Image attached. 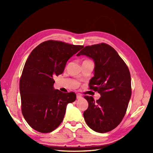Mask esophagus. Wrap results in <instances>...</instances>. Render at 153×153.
<instances>
[{
    "mask_svg": "<svg viewBox=\"0 0 153 153\" xmlns=\"http://www.w3.org/2000/svg\"><path fill=\"white\" fill-rule=\"evenodd\" d=\"M82 98V95H81L80 94H79V93L76 94V99H77V100H80V99H81Z\"/></svg>",
    "mask_w": 153,
    "mask_h": 153,
    "instance_id": "34e87169",
    "label": "esophagus"
}]
</instances>
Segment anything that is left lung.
Returning a JSON list of instances; mask_svg holds the SVG:
<instances>
[{"label":"left lung","instance_id":"1","mask_svg":"<svg viewBox=\"0 0 153 153\" xmlns=\"http://www.w3.org/2000/svg\"><path fill=\"white\" fill-rule=\"evenodd\" d=\"M76 55H86L94 61V75L89 85L101 95L96 101L84 96L89 103L84 112L85 121L94 131H112L122 121L131 98L129 69L114 48L106 43L87 46Z\"/></svg>","mask_w":153,"mask_h":153}]
</instances>
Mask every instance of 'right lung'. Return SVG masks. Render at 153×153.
Returning <instances> with one entry per match:
<instances>
[{"instance_id": "add662e5", "label": "right lung", "mask_w": 153, "mask_h": 153, "mask_svg": "<svg viewBox=\"0 0 153 153\" xmlns=\"http://www.w3.org/2000/svg\"><path fill=\"white\" fill-rule=\"evenodd\" d=\"M83 47L49 40L36 47L27 59L20 80L22 112L36 131H53L63 121L67 105L75 101V92L54 89L53 78L63 73L69 59Z\"/></svg>"}]
</instances>
